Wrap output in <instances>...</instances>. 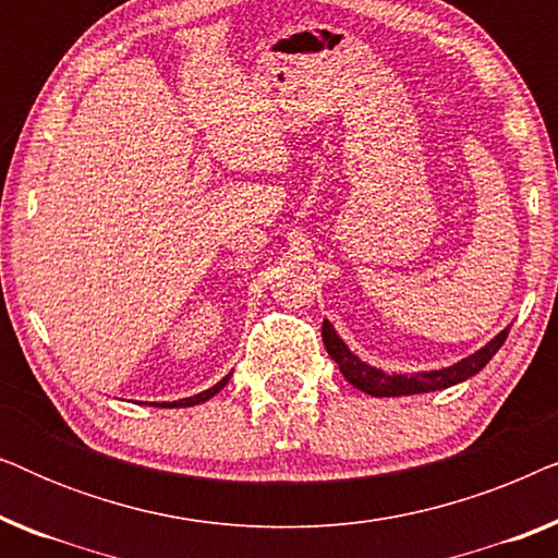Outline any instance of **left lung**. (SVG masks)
Masks as SVG:
<instances>
[{"label": "left lung", "mask_w": 558, "mask_h": 558, "mask_svg": "<svg viewBox=\"0 0 558 558\" xmlns=\"http://www.w3.org/2000/svg\"><path fill=\"white\" fill-rule=\"evenodd\" d=\"M508 330L510 327H506L500 335H495V338L487 342L485 348H480L477 353L462 357V361L449 365V368L418 371V373H411V376H407V373H386L380 368H373V365H368V363H363L361 357H357L353 350L342 342L340 335L335 332L330 319H325L323 323V342L327 348V355L338 363V368L342 376H345L348 384H353L355 388H361V391L371 393V396H378V399H384V396L388 399V396L441 391V388L457 386V384H462V380L472 378L475 373H480L487 363H490V357L495 353H498L500 345L508 338Z\"/></svg>", "instance_id": "left-lung-1"}]
</instances>
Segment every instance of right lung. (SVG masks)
<instances>
[{"label": "right lung", "instance_id": "right-lung-1", "mask_svg": "<svg viewBox=\"0 0 558 558\" xmlns=\"http://www.w3.org/2000/svg\"><path fill=\"white\" fill-rule=\"evenodd\" d=\"M228 380H231V373H228L226 378H220L216 386L213 388H208V391H203V393H197V396H190V399H180V401H165V403H155V407H162V409H185V407H195V403H203V401H208V399H213V396H216L220 388H223Z\"/></svg>", "mask_w": 558, "mask_h": 558}]
</instances>
